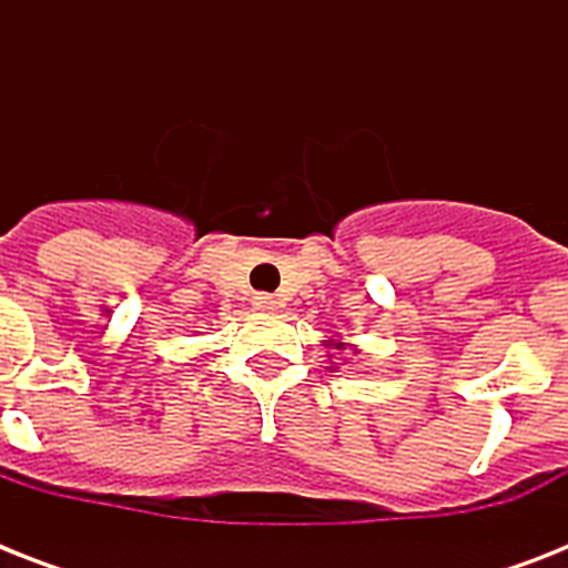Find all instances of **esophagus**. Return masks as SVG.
<instances>
[{"instance_id": "34e87169", "label": "esophagus", "mask_w": 568, "mask_h": 568, "mask_svg": "<svg viewBox=\"0 0 568 568\" xmlns=\"http://www.w3.org/2000/svg\"><path fill=\"white\" fill-rule=\"evenodd\" d=\"M280 306H283V303L276 301V297H271V294H256V297H253V310L256 312H276Z\"/></svg>"}]
</instances>
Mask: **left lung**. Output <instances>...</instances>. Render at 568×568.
<instances>
[{
  "label": "left lung",
  "instance_id": "left-lung-1",
  "mask_svg": "<svg viewBox=\"0 0 568 568\" xmlns=\"http://www.w3.org/2000/svg\"><path fill=\"white\" fill-rule=\"evenodd\" d=\"M324 345H327L329 351H336V354H342L345 347H351V351H356V345H347V342H342V338H338V333H336V336H329L327 342H324ZM329 359H333V354H329ZM338 365H342V363H333V368H338Z\"/></svg>",
  "mask_w": 568,
  "mask_h": 568
}]
</instances>
